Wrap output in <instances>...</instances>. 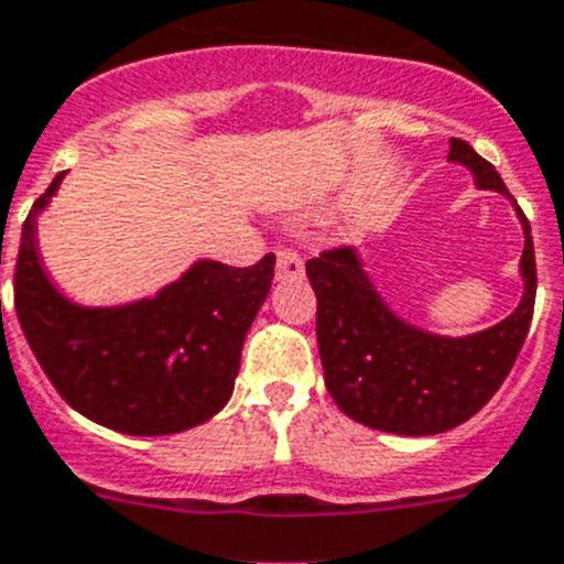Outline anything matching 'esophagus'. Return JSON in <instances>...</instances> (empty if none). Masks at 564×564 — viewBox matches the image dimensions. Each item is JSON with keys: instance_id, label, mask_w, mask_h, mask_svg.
Wrapping results in <instances>:
<instances>
[{"instance_id": "34e87169", "label": "esophagus", "mask_w": 564, "mask_h": 564, "mask_svg": "<svg viewBox=\"0 0 564 564\" xmlns=\"http://www.w3.org/2000/svg\"><path fill=\"white\" fill-rule=\"evenodd\" d=\"M304 274V260L292 249H278L274 252V278L278 281H297Z\"/></svg>"}]
</instances>
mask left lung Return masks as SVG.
Instances as JSON below:
<instances>
[{"instance_id":"left-lung-1","label":"left lung","mask_w":564,"mask_h":564,"mask_svg":"<svg viewBox=\"0 0 564 564\" xmlns=\"http://www.w3.org/2000/svg\"><path fill=\"white\" fill-rule=\"evenodd\" d=\"M447 160L467 165L479 188L510 197L494 165L465 140H451ZM522 220L524 252L519 260L522 301L490 329L447 338L399 318L364 272L355 249L340 246L306 260L318 297V352L324 381L340 413L358 424L395 435H435L465 424L494 399L522 349L536 301V258L531 224Z\"/></svg>"}]
</instances>
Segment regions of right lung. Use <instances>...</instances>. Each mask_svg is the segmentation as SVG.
Wrapping results in <instances>:
<instances>
[{"mask_svg":"<svg viewBox=\"0 0 564 564\" xmlns=\"http://www.w3.org/2000/svg\"><path fill=\"white\" fill-rule=\"evenodd\" d=\"M63 177L56 174L22 224L13 274L17 318L36 361L77 413L117 433L169 435L209 421L235 390L274 254L246 269L197 260L154 297L79 306L51 283L36 246V217Z\"/></svg>","mask_w":564,"mask_h":564,"instance_id":"1","label":"right lung"}]
</instances>
